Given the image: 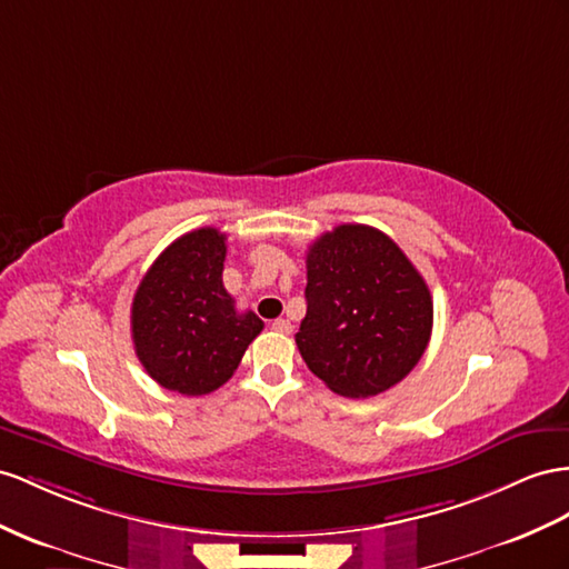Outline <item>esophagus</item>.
I'll use <instances>...</instances> for the list:
<instances>
[{
	"mask_svg": "<svg viewBox=\"0 0 569 569\" xmlns=\"http://www.w3.org/2000/svg\"><path fill=\"white\" fill-rule=\"evenodd\" d=\"M271 329L273 331H279V333H290V331H293V325H290L288 322V319H273V322H271Z\"/></svg>",
	"mask_w": 569,
	"mask_h": 569,
	"instance_id": "1",
	"label": "esophagus"
}]
</instances>
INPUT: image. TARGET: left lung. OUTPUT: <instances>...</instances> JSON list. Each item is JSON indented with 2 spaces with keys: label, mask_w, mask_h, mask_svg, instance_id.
Returning a JSON list of instances; mask_svg holds the SVG:
<instances>
[{
  "label": "left lung",
  "mask_w": 569,
  "mask_h": 569,
  "mask_svg": "<svg viewBox=\"0 0 569 569\" xmlns=\"http://www.w3.org/2000/svg\"><path fill=\"white\" fill-rule=\"evenodd\" d=\"M305 300L298 351L341 397L382 395L426 353L430 290L382 230L343 223L317 238L308 250Z\"/></svg>",
  "instance_id": "left-lung-1"
}]
</instances>
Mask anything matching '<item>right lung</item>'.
<instances>
[{
  "label": "right lung",
  "instance_id": "add662e5",
  "mask_svg": "<svg viewBox=\"0 0 569 569\" xmlns=\"http://www.w3.org/2000/svg\"><path fill=\"white\" fill-rule=\"evenodd\" d=\"M226 250L221 230L187 232L160 252L134 293L137 358L160 387L184 397L226 385L264 329L223 286Z\"/></svg>",
  "mask_w": 569,
  "mask_h": 569
}]
</instances>
